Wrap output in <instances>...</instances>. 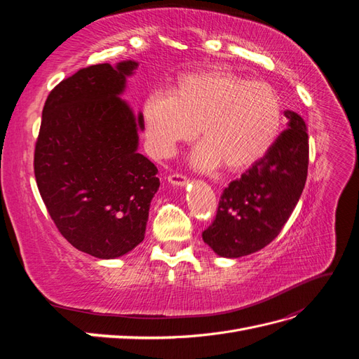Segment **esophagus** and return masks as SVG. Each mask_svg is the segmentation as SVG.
<instances>
[{"instance_id":"1","label":"esophagus","mask_w":359,"mask_h":359,"mask_svg":"<svg viewBox=\"0 0 359 359\" xmlns=\"http://www.w3.org/2000/svg\"><path fill=\"white\" fill-rule=\"evenodd\" d=\"M168 180L170 184H173V186H184V184L187 182V177L184 175V173H178V172L170 173Z\"/></svg>"}]
</instances>
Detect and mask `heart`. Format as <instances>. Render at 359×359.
Returning <instances> with one entry per match:
<instances>
[{
  "label": "heart",
  "mask_w": 359,
  "mask_h": 359,
  "mask_svg": "<svg viewBox=\"0 0 359 359\" xmlns=\"http://www.w3.org/2000/svg\"><path fill=\"white\" fill-rule=\"evenodd\" d=\"M151 153L169 157L198 133L203 142L193 165L212 169L223 161L244 169L262 158L281 128V100L266 82L247 81L226 70L186 74L172 93L156 91L142 107Z\"/></svg>",
  "instance_id": "1"
}]
</instances>
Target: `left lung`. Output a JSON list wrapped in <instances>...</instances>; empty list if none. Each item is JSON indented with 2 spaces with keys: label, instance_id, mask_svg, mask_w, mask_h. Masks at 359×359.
Listing matches in <instances>:
<instances>
[{
  "label": "left lung",
  "instance_id": "obj_1",
  "mask_svg": "<svg viewBox=\"0 0 359 359\" xmlns=\"http://www.w3.org/2000/svg\"><path fill=\"white\" fill-rule=\"evenodd\" d=\"M268 153L241 178L227 186L203 241L223 257L259 252L283 229L307 181L309 135L304 119L292 111Z\"/></svg>",
  "mask_w": 359,
  "mask_h": 359
}]
</instances>
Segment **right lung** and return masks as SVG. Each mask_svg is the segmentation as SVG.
I'll list each match as a JSON object with an SVG mask.
<instances>
[{"instance_id":"add662e5","label":"right lung","mask_w":359,"mask_h":359,"mask_svg":"<svg viewBox=\"0 0 359 359\" xmlns=\"http://www.w3.org/2000/svg\"><path fill=\"white\" fill-rule=\"evenodd\" d=\"M135 61L95 64L53 88L34 149L40 196L58 232L99 259L123 256L144 241L157 168L137 153L135 118L119 99Z\"/></svg>"}]
</instances>
